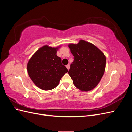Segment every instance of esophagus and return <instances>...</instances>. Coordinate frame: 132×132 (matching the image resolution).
<instances>
[{
    "instance_id": "34e87169",
    "label": "esophagus",
    "mask_w": 132,
    "mask_h": 132,
    "mask_svg": "<svg viewBox=\"0 0 132 132\" xmlns=\"http://www.w3.org/2000/svg\"><path fill=\"white\" fill-rule=\"evenodd\" d=\"M66 67H67V68L68 69V70H69V68H70V65L69 64H68L67 65H66Z\"/></svg>"
}]
</instances>
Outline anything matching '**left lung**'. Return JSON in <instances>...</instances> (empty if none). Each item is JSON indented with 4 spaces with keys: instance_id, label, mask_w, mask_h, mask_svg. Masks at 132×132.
<instances>
[{
    "instance_id": "left-lung-1",
    "label": "left lung",
    "mask_w": 132,
    "mask_h": 132,
    "mask_svg": "<svg viewBox=\"0 0 132 132\" xmlns=\"http://www.w3.org/2000/svg\"><path fill=\"white\" fill-rule=\"evenodd\" d=\"M68 47L74 57L68 71L74 85L82 91L93 90L104 74L105 55L93 44L84 40Z\"/></svg>"
}]
</instances>
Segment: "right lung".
Listing matches in <instances>:
<instances>
[{
    "mask_svg": "<svg viewBox=\"0 0 132 132\" xmlns=\"http://www.w3.org/2000/svg\"><path fill=\"white\" fill-rule=\"evenodd\" d=\"M58 47L45 45L34 54L27 63V72L31 79L39 88L50 90L57 87L68 69L57 55Z\"/></svg>",
    "mask_w": 132,
    "mask_h": 132,
    "instance_id": "obj_1",
    "label": "right lung"
}]
</instances>
